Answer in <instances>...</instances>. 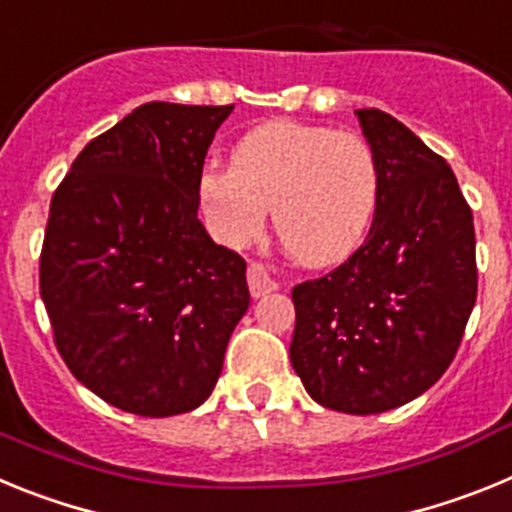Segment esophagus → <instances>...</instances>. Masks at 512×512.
Segmentation results:
<instances>
[{
    "mask_svg": "<svg viewBox=\"0 0 512 512\" xmlns=\"http://www.w3.org/2000/svg\"><path fill=\"white\" fill-rule=\"evenodd\" d=\"M246 279H248V289H251L253 297H264L277 289V282L269 277V271H266L261 264H248Z\"/></svg>",
    "mask_w": 512,
    "mask_h": 512,
    "instance_id": "esophagus-1",
    "label": "esophagus"
}]
</instances>
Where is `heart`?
<instances>
[{
	"label": "heart",
	"mask_w": 512,
	"mask_h": 512,
	"mask_svg": "<svg viewBox=\"0 0 512 512\" xmlns=\"http://www.w3.org/2000/svg\"><path fill=\"white\" fill-rule=\"evenodd\" d=\"M382 197V166L356 133L271 120L248 130L230 166H207L200 200L220 243L241 248L261 233L266 207L282 246L312 266L348 259L364 243Z\"/></svg>",
	"instance_id": "1"
}]
</instances>
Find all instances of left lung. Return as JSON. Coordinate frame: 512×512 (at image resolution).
<instances>
[{
  "instance_id": "obj_1",
  "label": "left lung",
  "mask_w": 512,
  "mask_h": 512,
  "mask_svg": "<svg viewBox=\"0 0 512 512\" xmlns=\"http://www.w3.org/2000/svg\"><path fill=\"white\" fill-rule=\"evenodd\" d=\"M356 115L382 166V197L364 246L292 289L289 359L323 408L372 415L449 369L477 300V256L451 166L387 112Z\"/></svg>"
}]
</instances>
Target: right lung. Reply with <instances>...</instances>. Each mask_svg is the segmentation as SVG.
<instances>
[{"label":"right lung","instance_id":"add662e5","mask_svg":"<svg viewBox=\"0 0 512 512\" xmlns=\"http://www.w3.org/2000/svg\"><path fill=\"white\" fill-rule=\"evenodd\" d=\"M233 104H140L89 140L51 200L40 297L84 387L169 418L207 400L246 315V261L197 217L200 174Z\"/></svg>","mask_w":512,"mask_h":512}]
</instances>
